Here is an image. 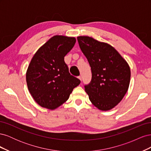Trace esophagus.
<instances>
[{
	"mask_svg": "<svg viewBox=\"0 0 151 151\" xmlns=\"http://www.w3.org/2000/svg\"><path fill=\"white\" fill-rule=\"evenodd\" d=\"M78 79H79V80L81 81V80H82V78H81V76H79V77H78Z\"/></svg>",
	"mask_w": 151,
	"mask_h": 151,
	"instance_id": "1",
	"label": "esophagus"
}]
</instances>
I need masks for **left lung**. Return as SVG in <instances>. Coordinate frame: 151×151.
Instances as JSON below:
<instances>
[{
    "instance_id": "obj_1",
    "label": "left lung",
    "mask_w": 151,
    "mask_h": 151,
    "mask_svg": "<svg viewBox=\"0 0 151 151\" xmlns=\"http://www.w3.org/2000/svg\"><path fill=\"white\" fill-rule=\"evenodd\" d=\"M79 47L88 60L92 79L85 91L91 102L102 111L119 103L129 89L130 68L116 49L87 36L77 37Z\"/></svg>"
}]
</instances>
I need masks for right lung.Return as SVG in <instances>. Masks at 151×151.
I'll list each match as a JSON object with an SVG mask.
<instances>
[{"label":"right lung","mask_w":151,"mask_h":151,"mask_svg":"<svg viewBox=\"0 0 151 151\" xmlns=\"http://www.w3.org/2000/svg\"><path fill=\"white\" fill-rule=\"evenodd\" d=\"M74 37L53 36L35 53L26 71L32 97L42 107L55 109L64 103L81 81L72 76L64 57L74 47Z\"/></svg>","instance_id":"add662e5"}]
</instances>
